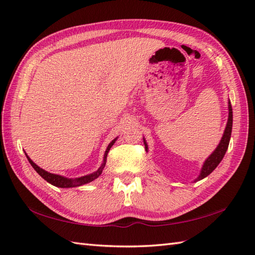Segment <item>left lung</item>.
Wrapping results in <instances>:
<instances>
[{"instance_id": "1", "label": "left lung", "mask_w": 255, "mask_h": 255, "mask_svg": "<svg viewBox=\"0 0 255 255\" xmlns=\"http://www.w3.org/2000/svg\"><path fill=\"white\" fill-rule=\"evenodd\" d=\"M228 109H229V117H228L227 127H226L224 136H223L222 140H220L219 145L217 146V148L214 150L213 154L207 158L206 161L204 162V165H203L199 180L204 179L209 173H212L215 170V168L219 165V162L222 161V159L226 154V151H227L230 136H231V129H233V107H231L230 101L228 103ZM144 144H145V148L147 150V144L145 140H144Z\"/></svg>"}]
</instances>
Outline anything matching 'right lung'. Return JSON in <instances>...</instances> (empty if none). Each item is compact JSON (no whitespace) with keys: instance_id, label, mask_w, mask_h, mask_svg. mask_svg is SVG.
<instances>
[{"instance_id":"add662e5","label":"right lung","mask_w":255,"mask_h":255,"mask_svg":"<svg viewBox=\"0 0 255 255\" xmlns=\"http://www.w3.org/2000/svg\"><path fill=\"white\" fill-rule=\"evenodd\" d=\"M117 139V138H116ZM116 139H113L112 142L108 145V147H107V150L105 152V157H104V163L101 165V167L98 169L97 171L94 172V173H90V174H87V175H84V177H81V178H76V179H67V178H64L62 177V175H59V174H53V173H50L46 170H43V169H41L40 167H38L35 162H33L29 157L27 156L28 158V161L30 162V165L32 166V168L35 169V170L41 175V177L47 181V182L51 183L54 186H58V188H74V186H80L82 184H86V183H89L92 182V181H94L95 179H97L99 175L101 174V172H103V169L106 165V160H107V156H108V152L111 148V146L115 144Z\"/></svg>"}]
</instances>
